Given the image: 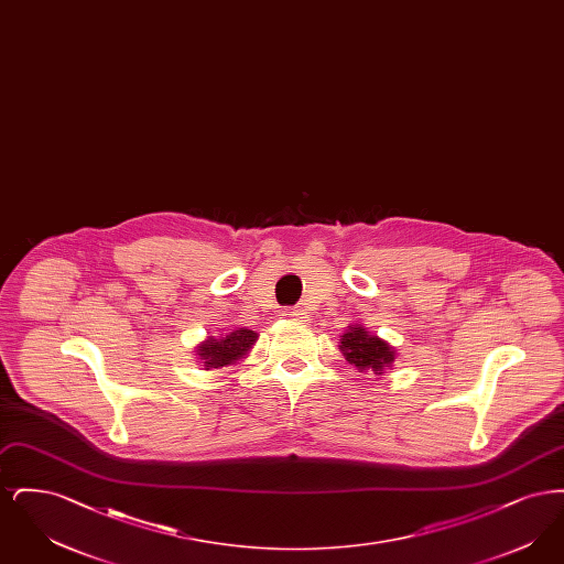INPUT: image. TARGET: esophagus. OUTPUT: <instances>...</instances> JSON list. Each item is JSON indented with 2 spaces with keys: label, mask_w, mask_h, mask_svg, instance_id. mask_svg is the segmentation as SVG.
Masks as SVG:
<instances>
[{
  "label": "esophagus",
  "mask_w": 564,
  "mask_h": 564,
  "mask_svg": "<svg viewBox=\"0 0 564 564\" xmlns=\"http://www.w3.org/2000/svg\"><path fill=\"white\" fill-rule=\"evenodd\" d=\"M283 317H288V319H295V322H302V319H306V313H304L302 308H297V306H290V308H285V311H283Z\"/></svg>",
  "instance_id": "1"
}]
</instances>
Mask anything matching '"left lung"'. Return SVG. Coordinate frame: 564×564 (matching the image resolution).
<instances>
[{
  "label": "left lung",
  "instance_id": "1",
  "mask_svg": "<svg viewBox=\"0 0 564 564\" xmlns=\"http://www.w3.org/2000/svg\"><path fill=\"white\" fill-rule=\"evenodd\" d=\"M340 350L345 352V359L357 370H375V375H382L387 366L395 359L391 347L368 334L364 327H350L349 332L340 340Z\"/></svg>",
  "mask_w": 564,
  "mask_h": 564
}]
</instances>
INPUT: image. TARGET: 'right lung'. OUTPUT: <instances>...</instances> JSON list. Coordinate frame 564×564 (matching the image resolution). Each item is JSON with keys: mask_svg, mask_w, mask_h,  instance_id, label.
<instances>
[{"mask_svg": "<svg viewBox=\"0 0 564 564\" xmlns=\"http://www.w3.org/2000/svg\"><path fill=\"white\" fill-rule=\"evenodd\" d=\"M256 338H258L256 332H251L247 327H239L221 338H209L207 343H203L198 347V355L205 361L207 370L224 368V366L241 359L249 347L256 343Z\"/></svg>", "mask_w": 564, "mask_h": 564, "instance_id": "obj_1", "label": "right lung"}]
</instances>
